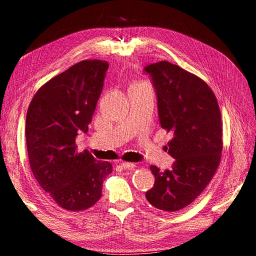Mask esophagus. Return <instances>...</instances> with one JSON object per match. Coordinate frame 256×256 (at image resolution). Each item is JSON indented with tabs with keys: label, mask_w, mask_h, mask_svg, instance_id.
I'll return each instance as SVG.
<instances>
[{
	"label": "esophagus",
	"mask_w": 256,
	"mask_h": 256,
	"mask_svg": "<svg viewBox=\"0 0 256 256\" xmlns=\"http://www.w3.org/2000/svg\"><path fill=\"white\" fill-rule=\"evenodd\" d=\"M120 166L122 168H134V164H131V162H122Z\"/></svg>",
	"instance_id": "obj_1"
}]
</instances>
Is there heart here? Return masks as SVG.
<instances>
[{
    "label": "heart",
    "mask_w": 256,
    "mask_h": 256,
    "mask_svg": "<svg viewBox=\"0 0 256 256\" xmlns=\"http://www.w3.org/2000/svg\"><path fill=\"white\" fill-rule=\"evenodd\" d=\"M136 85H138V84H136Z\"/></svg>",
    "instance_id": "obj_1"
}]
</instances>
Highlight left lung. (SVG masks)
Segmentation results:
<instances>
[{
	"mask_svg": "<svg viewBox=\"0 0 256 256\" xmlns=\"http://www.w3.org/2000/svg\"><path fill=\"white\" fill-rule=\"evenodd\" d=\"M157 96L162 128L173 138L166 150L175 159L172 168L150 166L154 187L146 200L160 210L177 212L191 204L218 168L222 154V122L212 90L198 76L161 60L147 65Z\"/></svg>",
	"mask_w": 256,
	"mask_h": 256,
	"instance_id": "1",
	"label": "left lung"
}]
</instances>
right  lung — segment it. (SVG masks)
Returning a JSON list of instances; mask_svg holds the SVG:
<instances>
[{"label": "right lung", "instance_id": "add662e5", "mask_svg": "<svg viewBox=\"0 0 256 256\" xmlns=\"http://www.w3.org/2000/svg\"><path fill=\"white\" fill-rule=\"evenodd\" d=\"M106 60L76 63L37 90L26 113V138L30 170L58 206L85 210L102 198L112 164L76 152V138L88 132L104 88Z\"/></svg>", "mask_w": 256, "mask_h": 256}]
</instances>
